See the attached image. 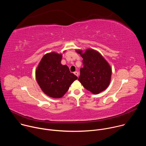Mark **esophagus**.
Wrapping results in <instances>:
<instances>
[{
	"label": "esophagus",
	"mask_w": 146,
	"mask_h": 146,
	"mask_svg": "<svg viewBox=\"0 0 146 146\" xmlns=\"http://www.w3.org/2000/svg\"><path fill=\"white\" fill-rule=\"evenodd\" d=\"M74 74L76 76H77L78 77V76H79V73H78V72H74Z\"/></svg>",
	"instance_id": "esophagus-1"
}]
</instances>
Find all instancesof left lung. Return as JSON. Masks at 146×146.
I'll return each instance as SVG.
<instances>
[{"instance_id":"8db88e82","label":"left lung","mask_w":146,"mask_h":146,"mask_svg":"<svg viewBox=\"0 0 146 146\" xmlns=\"http://www.w3.org/2000/svg\"><path fill=\"white\" fill-rule=\"evenodd\" d=\"M76 52L83 58V67L80 68L78 81L86 90L94 94L105 90L110 84L111 68L106 60L97 51L88 48L84 52Z\"/></svg>"}]
</instances>
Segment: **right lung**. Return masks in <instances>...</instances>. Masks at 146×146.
I'll list each match as a JSON object with an SVG mask.
<instances>
[{"instance_id":"obj_1","label":"right lung","mask_w":146,"mask_h":146,"mask_svg":"<svg viewBox=\"0 0 146 146\" xmlns=\"http://www.w3.org/2000/svg\"><path fill=\"white\" fill-rule=\"evenodd\" d=\"M65 51L64 52H65ZM62 54L52 52L41 58L36 70L38 86L47 96L58 99L63 96L77 77L67 65H62Z\"/></svg>"}]
</instances>
